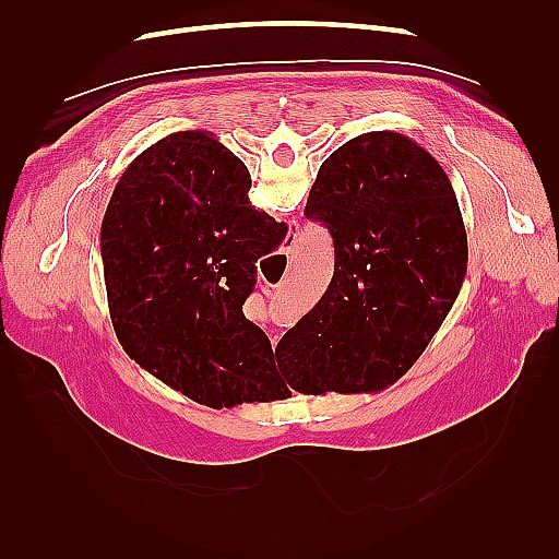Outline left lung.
<instances>
[{
  "mask_svg": "<svg viewBox=\"0 0 559 559\" xmlns=\"http://www.w3.org/2000/svg\"><path fill=\"white\" fill-rule=\"evenodd\" d=\"M333 238V280L282 335L302 394L380 392L441 329L466 275L460 202L438 160L399 132H364L321 163L306 205Z\"/></svg>",
  "mask_w": 559,
  "mask_h": 559,
  "instance_id": "8db88e82",
  "label": "left lung"
}]
</instances>
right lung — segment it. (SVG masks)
<instances>
[{"mask_svg":"<svg viewBox=\"0 0 559 559\" xmlns=\"http://www.w3.org/2000/svg\"><path fill=\"white\" fill-rule=\"evenodd\" d=\"M247 165L205 130L167 134L118 179L99 253L118 343L210 408L263 401L267 335L242 312L286 226L249 202Z\"/></svg>","mask_w":559,"mask_h":559,"instance_id":"right-lung-1","label":"right lung"}]
</instances>
